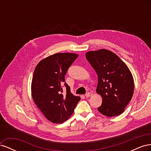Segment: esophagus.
Here are the masks:
<instances>
[{
	"instance_id": "obj_1",
	"label": "esophagus",
	"mask_w": 151,
	"mask_h": 151,
	"mask_svg": "<svg viewBox=\"0 0 151 151\" xmlns=\"http://www.w3.org/2000/svg\"><path fill=\"white\" fill-rule=\"evenodd\" d=\"M92 96H93V94H92V93H86V94L85 96H86V98H89V97Z\"/></svg>"
}]
</instances>
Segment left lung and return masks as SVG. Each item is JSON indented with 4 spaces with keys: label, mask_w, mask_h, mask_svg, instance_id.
Returning <instances> with one entry per match:
<instances>
[{
    "label": "left lung",
    "mask_w": 151,
    "mask_h": 151,
    "mask_svg": "<svg viewBox=\"0 0 151 151\" xmlns=\"http://www.w3.org/2000/svg\"><path fill=\"white\" fill-rule=\"evenodd\" d=\"M86 58L98 75L96 93L103 98L98 110L109 117L120 115L134 94V78L129 67L106 49L87 52Z\"/></svg>",
    "instance_id": "8db88e82"
}]
</instances>
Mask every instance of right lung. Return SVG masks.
<instances>
[{"mask_svg":"<svg viewBox=\"0 0 151 151\" xmlns=\"http://www.w3.org/2000/svg\"><path fill=\"white\" fill-rule=\"evenodd\" d=\"M78 57L72 53H57L41 60L36 65L31 82L35 103L47 119L62 123L74 112L81 98L70 93L65 83L68 68ZM63 86L66 92H63Z\"/></svg>","mask_w":151,"mask_h":151,"instance_id":"add662e5","label":"right lung"}]
</instances>
